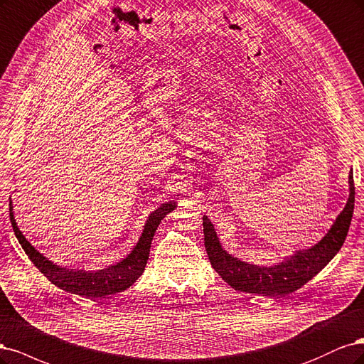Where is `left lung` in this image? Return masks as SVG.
<instances>
[{"label":"left lung","instance_id":"obj_1","mask_svg":"<svg viewBox=\"0 0 364 364\" xmlns=\"http://www.w3.org/2000/svg\"><path fill=\"white\" fill-rule=\"evenodd\" d=\"M355 187L353 171L349 172V198L348 203L330 228L325 237L309 250L293 254L284 262L275 266H257L245 263L230 255L222 248L213 224L207 216L203 218L204 245L208 260L215 271L232 289L263 296H281L302 287L319 274L333 260V257L342 248L354 213Z\"/></svg>","mask_w":364,"mask_h":364}]
</instances>
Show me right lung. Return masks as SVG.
I'll return each mask as SVG.
<instances>
[{"mask_svg":"<svg viewBox=\"0 0 364 364\" xmlns=\"http://www.w3.org/2000/svg\"><path fill=\"white\" fill-rule=\"evenodd\" d=\"M175 207H177V203L169 201V203L161 204L157 210H154V212L148 216L142 236H140L137 245L134 246V250L128 254L122 262L95 272L60 267L54 264L53 262H50L48 259H45V257L38 250H34L31 243L22 236V232L19 231L16 220L14 218V212H11V210H14V207H11V201H10V222L16 234V239L22 246V250L26 251L33 264L36 266L53 284L66 291L75 293V295L93 299V298H101L105 295H114V293L122 291L136 283V279L145 271V266L149 257L151 242H152V237H154V232L159 224L161 222V219L168 213H171Z\"/></svg>","mask_w":364,"mask_h":364,"instance_id":"right-lung-1","label":"right lung"}]
</instances>
